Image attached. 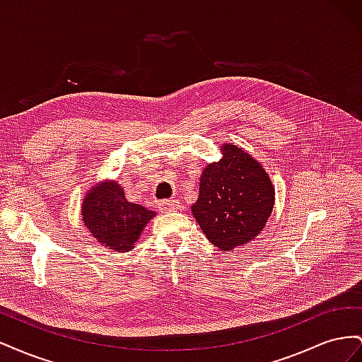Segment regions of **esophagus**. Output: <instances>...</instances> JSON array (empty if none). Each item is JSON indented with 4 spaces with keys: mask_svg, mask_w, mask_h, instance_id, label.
<instances>
[{
    "mask_svg": "<svg viewBox=\"0 0 362 362\" xmlns=\"http://www.w3.org/2000/svg\"><path fill=\"white\" fill-rule=\"evenodd\" d=\"M160 210L163 211V213H170V211H177V210H180V202L178 201H163V202H160Z\"/></svg>",
    "mask_w": 362,
    "mask_h": 362,
    "instance_id": "34e87169",
    "label": "esophagus"
}]
</instances>
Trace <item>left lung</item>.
I'll return each instance as SVG.
<instances>
[{
	"mask_svg": "<svg viewBox=\"0 0 362 362\" xmlns=\"http://www.w3.org/2000/svg\"><path fill=\"white\" fill-rule=\"evenodd\" d=\"M222 158L206 164L192 213L216 247L231 252L264 229L275 205V189L264 166L247 151L223 144Z\"/></svg>",
	"mask_w": 362,
	"mask_h": 362,
	"instance_id": "left-lung-1",
	"label": "left lung"
}]
</instances>
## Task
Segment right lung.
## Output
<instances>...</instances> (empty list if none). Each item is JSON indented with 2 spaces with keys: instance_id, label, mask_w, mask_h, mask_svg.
Returning a JSON list of instances; mask_svg holds the SVG:
<instances>
[{
  "instance_id": "right-lung-1",
  "label": "right lung",
  "mask_w": 362,
  "mask_h": 362,
  "mask_svg": "<svg viewBox=\"0 0 362 362\" xmlns=\"http://www.w3.org/2000/svg\"><path fill=\"white\" fill-rule=\"evenodd\" d=\"M154 211L128 202L120 184L113 180L96 182L81 204L83 223L104 247L128 252L137 243Z\"/></svg>"
}]
</instances>
